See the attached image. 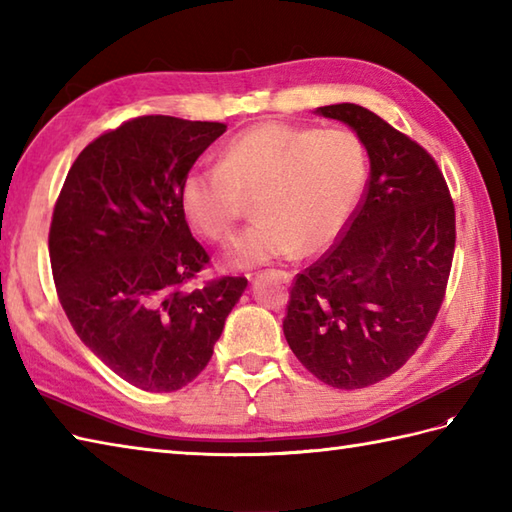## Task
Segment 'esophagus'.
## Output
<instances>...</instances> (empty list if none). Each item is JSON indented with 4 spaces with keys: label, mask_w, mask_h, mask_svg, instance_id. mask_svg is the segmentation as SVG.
Returning <instances> with one entry per match:
<instances>
[{
    "label": "esophagus",
    "mask_w": 512,
    "mask_h": 512,
    "mask_svg": "<svg viewBox=\"0 0 512 512\" xmlns=\"http://www.w3.org/2000/svg\"><path fill=\"white\" fill-rule=\"evenodd\" d=\"M273 273H275L281 281H286V284L292 279V273H288V270H273Z\"/></svg>",
    "instance_id": "34e87169"
}]
</instances>
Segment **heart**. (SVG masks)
<instances>
[{
	"mask_svg": "<svg viewBox=\"0 0 512 512\" xmlns=\"http://www.w3.org/2000/svg\"><path fill=\"white\" fill-rule=\"evenodd\" d=\"M367 178L363 140L350 129L266 121L228 140L217 167L182 180L180 206L211 242H226L255 198L259 220L226 250V264L319 255L350 222Z\"/></svg>",
	"mask_w": 512,
	"mask_h": 512,
	"instance_id": "1",
	"label": "heart"
}]
</instances>
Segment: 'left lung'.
<instances>
[{
    "label": "left lung",
    "instance_id": "8db88e82",
    "mask_svg": "<svg viewBox=\"0 0 512 512\" xmlns=\"http://www.w3.org/2000/svg\"><path fill=\"white\" fill-rule=\"evenodd\" d=\"M317 112L363 140L369 180L341 237L292 281L284 334L325 385L363 389L398 372L427 339L447 295L455 206L416 140L354 103Z\"/></svg>",
    "mask_w": 512,
    "mask_h": 512
}]
</instances>
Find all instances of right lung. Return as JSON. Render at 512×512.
I'll use <instances>...</instances> for the list:
<instances>
[{"label":"right lung","instance_id":"right-lung-1","mask_svg":"<svg viewBox=\"0 0 512 512\" xmlns=\"http://www.w3.org/2000/svg\"><path fill=\"white\" fill-rule=\"evenodd\" d=\"M224 123L138 116L94 138L68 171L48 235L61 308L114 374L176 391L209 365L246 277L206 279L182 180Z\"/></svg>","mask_w":512,"mask_h":512}]
</instances>
